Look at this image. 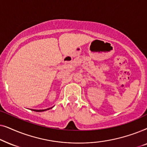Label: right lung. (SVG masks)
<instances>
[{
    "mask_svg": "<svg viewBox=\"0 0 147 147\" xmlns=\"http://www.w3.org/2000/svg\"><path fill=\"white\" fill-rule=\"evenodd\" d=\"M53 108V107L49 108H47V109H45V110H34V109H31V110H33V111H35V112H43V111H45V110L51 109V108Z\"/></svg>",
    "mask_w": 147,
    "mask_h": 147,
    "instance_id": "right-lung-1",
    "label": "right lung"
}]
</instances>
